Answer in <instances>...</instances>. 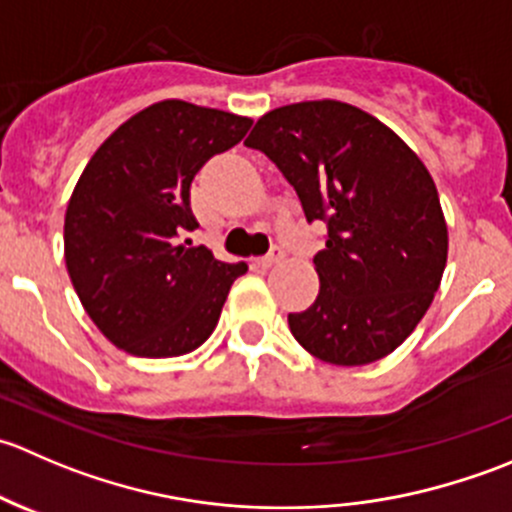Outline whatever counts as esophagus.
<instances>
[{
  "label": "esophagus",
  "instance_id": "obj_1",
  "mask_svg": "<svg viewBox=\"0 0 512 512\" xmlns=\"http://www.w3.org/2000/svg\"><path fill=\"white\" fill-rule=\"evenodd\" d=\"M282 257H285V252H282L280 247H272V250L267 252L265 257H260L257 262H260L262 267H272V265H277V262H282Z\"/></svg>",
  "mask_w": 512,
  "mask_h": 512
}]
</instances>
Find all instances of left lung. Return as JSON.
Here are the masks:
<instances>
[{
	"mask_svg": "<svg viewBox=\"0 0 512 512\" xmlns=\"http://www.w3.org/2000/svg\"><path fill=\"white\" fill-rule=\"evenodd\" d=\"M245 146L282 170L309 223H327L314 255L319 294L289 314V332L327 364L389 356L446 270L448 225L426 165L379 118L332 98L265 113Z\"/></svg>",
	"mask_w": 512,
	"mask_h": 512,
	"instance_id": "8db88e82",
	"label": "left lung"
}]
</instances>
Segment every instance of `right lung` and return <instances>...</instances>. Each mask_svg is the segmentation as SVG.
<instances>
[{"instance_id": "obj_1", "label": "right lung", "mask_w": 512, "mask_h": 512, "mask_svg": "<svg viewBox=\"0 0 512 512\" xmlns=\"http://www.w3.org/2000/svg\"><path fill=\"white\" fill-rule=\"evenodd\" d=\"M252 118L168 98L116 128L86 163L64 218V260L86 314L123 352L168 359L213 334L245 262L180 242L190 183Z\"/></svg>"}]
</instances>
